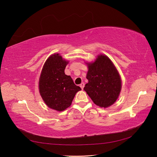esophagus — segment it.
Returning <instances> with one entry per match:
<instances>
[{"label":"esophagus","instance_id":"esophagus-1","mask_svg":"<svg viewBox=\"0 0 157 157\" xmlns=\"http://www.w3.org/2000/svg\"><path fill=\"white\" fill-rule=\"evenodd\" d=\"M80 87L82 89H83L84 87V82H82L81 84H80Z\"/></svg>","mask_w":157,"mask_h":157}]
</instances>
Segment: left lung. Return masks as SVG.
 Masks as SVG:
<instances>
[{"instance_id":"1","label":"left lung","mask_w":157,"mask_h":157,"mask_svg":"<svg viewBox=\"0 0 157 157\" xmlns=\"http://www.w3.org/2000/svg\"><path fill=\"white\" fill-rule=\"evenodd\" d=\"M86 78L88 82L84 90L96 105L107 107L116 101L121 90V80L112 61L100 55L92 63H88Z\"/></svg>"}]
</instances>
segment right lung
<instances>
[{
  "label": "right lung",
  "mask_w": 157,
  "mask_h": 157,
  "mask_svg": "<svg viewBox=\"0 0 157 157\" xmlns=\"http://www.w3.org/2000/svg\"><path fill=\"white\" fill-rule=\"evenodd\" d=\"M67 63L58 54L51 56L44 65L39 79V91L44 101L58 111L69 107L76 93L81 90L70 76L65 74Z\"/></svg>",
  "instance_id": "add662e5"
}]
</instances>
